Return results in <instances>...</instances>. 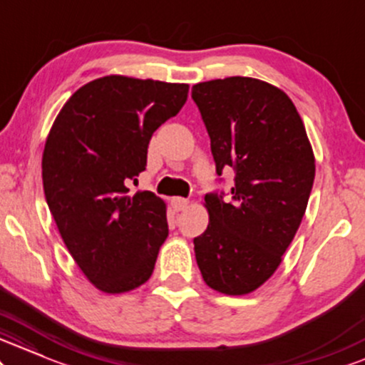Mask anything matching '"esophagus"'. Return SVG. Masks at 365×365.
Wrapping results in <instances>:
<instances>
[{"instance_id": "1", "label": "esophagus", "mask_w": 365, "mask_h": 365, "mask_svg": "<svg viewBox=\"0 0 365 365\" xmlns=\"http://www.w3.org/2000/svg\"><path fill=\"white\" fill-rule=\"evenodd\" d=\"M187 203H190V201L187 200H184V198H173L170 200V205H173V208L175 210V212H181V210H184L187 207Z\"/></svg>"}]
</instances>
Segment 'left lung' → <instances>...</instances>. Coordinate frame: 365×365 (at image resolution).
<instances>
[{"mask_svg": "<svg viewBox=\"0 0 365 365\" xmlns=\"http://www.w3.org/2000/svg\"><path fill=\"white\" fill-rule=\"evenodd\" d=\"M218 181L234 186L205 195L210 224L192 239L203 280L227 295L263 285L292 242L314 182L306 128L287 93L247 76L195 85Z\"/></svg>", "mask_w": 365, "mask_h": 365, "instance_id": "8db88e82", "label": "left lung"}]
</instances>
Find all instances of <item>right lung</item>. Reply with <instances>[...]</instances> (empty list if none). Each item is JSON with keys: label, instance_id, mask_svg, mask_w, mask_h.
Returning a JSON list of instances; mask_svg holds the SVG:
<instances>
[{"label": "right lung", "instance_id": "1", "mask_svg": "<svg viewBox=\"0 0 365 365\" xmlns=\"http://www.w3.org/2000/svg\"><path fill=\"white\" fill-rule=\"evenodd\" d=\"M186 83L110 75L76 90L47 136L42 182L68 251L97 289L121 294L148 280L169 235L152 191L130 196L148 143L187 98Z\"/></svg>", "mask_w": 365, "mask_h": 365}]
</instances>
